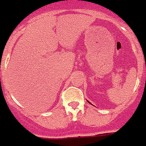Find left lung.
<instances>
[{
  "label": "left lung",
  "mask_w": 146,
  "mask_h": 146,
  "mask_svg": "<svg viewBox=\"0 0 146 146\" xmlns=\"http://www.w3.org/2000/svg\"><path fill=\"white\" fill-rule=\"evenodd\" d=\"M88 102H90V101H88ZM90 104H91V103H90Z\"/></svg>",
  "instance_id": "obj_1"
}]
</instances>
